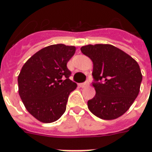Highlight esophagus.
Segmentation results:
<instances>
[{"instance_id":"obj_1","label":"esophagus","mask_w":152,"mask_h":152,"mask_svg":"<svg viewBox=\"0 0 152 152\" xmlns=\"http://www.w3.org/2000/svg\"><path fill=\"white\" fill-rule=\"evenodd\" d=\"M89 86V80H86V82L82 83V84H80V86L81 87V88H85V87H87V86Z\"/></svg>"}]
</instances>
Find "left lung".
<instances>
[{
  "mask_svg": "<svg viewBox=\"0 0 152 152\" xmlns=\"http://www.w3.org/2000/svg\"><path fill=\"white\" fill-rule=\"evenodd\" d=\"M94 63L95 96L88 101L89 111L103 120H114L127 112L138 95L142 76L138 63L112 45L80 48Z\"/></svg>",
  "mask_w": 152,
  "mask_h": 152,
  "instance_id": "8db88e82",
  "label": "left lung"
}]
</instances>
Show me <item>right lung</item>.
<instances>
[{"instance_id": "obj_1", "label": "right lung", "mask_w": 152, "mask_h": 152, "mask_svg": "<svg viewBox=\"0 0 152 152\" xmlns=\"http://www.w3.org/2000/svg\"><path fill=\"white\" fill-rule=\"evenodd\" d=\"M76 47L63 44L45 47L25 63L18 76V94L28 112L43 123L58 120L76 89L66 63Z\"/></svg>"}]
</instances>
